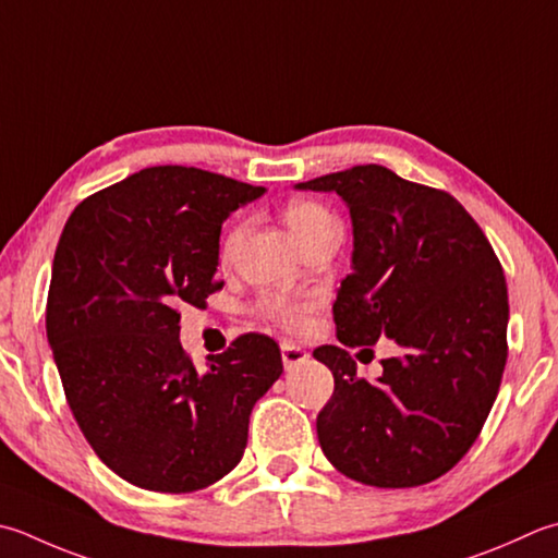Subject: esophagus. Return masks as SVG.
<instances>
[{"mask_svg":"<svg viewBox=\"0 0 558 558\" xmlns=\"http://www.w3.org/2000/svg\"><path fill=\"white\" fill-rule=\"evenodd\" d=\"M280 353H282V365H286V369L298 367V365L304 363V360L310 357V353L304 351V348L294 345V343H282L280 345Z\"/></svg>","mask_w":558,"mask_h":558,"instance_id":"34e87169","label":"esophagus"}]
</instances>
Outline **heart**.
Masks as SVG:
<instances>
[{"instance_id": "obj_1", "label": "heart", "mask_w": 558, "mask_h": 558, "mask_svg": "<svg viewBox=\"0 0 558 558\" xmlns=\"http://www.w3.org/2000/svg\"><path fill=\"white\" fill-rule=\"evenodd\" d=\"M286 222L290 225L292 234L298 236V242L302 246L307 239H312L316 232H322L326 225H331L336 220L331 217V213L319 203L294 201L286 207ZM239 236H242V225L236 222L229 227V232L225 234V242H222L225 256L232 254V248L236 246ZM258 312L264 314L268 322L278 324L280 329L300 333L310 322L312 302L302 300V298H292V294H266V298L258 302Z\"/></svg>"}]
</instances>
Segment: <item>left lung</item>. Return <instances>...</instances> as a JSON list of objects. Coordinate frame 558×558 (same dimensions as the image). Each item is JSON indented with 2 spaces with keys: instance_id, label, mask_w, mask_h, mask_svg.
<instances>
[{
  "instance_id": "1",
  "label": "left lung",
  "mask_w": 558,
  "mask_h": 558,
  "mask_svg": "<svg viewBox=\"0 0 558 558\" xmlns=\"http://www.w3.org/2000/svg\"><path fill=\"white\" fill-rule=\"evenodd\" d=\"M294 189L338 193L351 210L353 272L333 302L338 341L391 338L401 351L367 381L345 348H316L336 381L316 416L326 460L377 488L435 482L474 445L498 395L508 357L504 268L450 193L379 163Z\"/></svg>"
}]
</instances>
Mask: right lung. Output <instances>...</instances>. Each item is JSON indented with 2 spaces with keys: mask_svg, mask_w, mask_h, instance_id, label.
Wrapping results in <instances>:
<instances>
[{
  "mask_svg": "<svg viewBox=\"0 0 558 558\" xmlns=\"http://www.w3.org/2000/svg\"><path fill=\"white\" fill-rule=\"evenodd\" d=\"M264 185L149 167L74 207L54 248L46 331L76 423L111 472L159 494L220 482L244 454L280 348L244 333L205 373L183 353L181 304L203 307L222 222Z\"/></svg>",
  "mask_w": 558,
  "mask_h": 558,
  "instance_id": "add662e5",
  "label": "right lung"
}]
</instances>
